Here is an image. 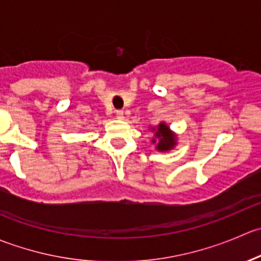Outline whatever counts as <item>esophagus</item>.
Instances as JSON below:
<instances>
[{
  "instance_id": "1",
  "label": "esophagus",
  "mask_w": 261,
  "mask_h": 261,
  "mask_svg": "<svg viewBox=\"0 0 261 261\" xmlns=\"http://www.w3.org/2000/svg\"><path fill=\"white\" fill-rule=\"evenodd\" d=\"M116 117H117L118 120H123V111H121V110L116 111Z\"/></svg>"
}]
</instances>
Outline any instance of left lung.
Returning a JSON list of instances; mask_svg holds the SVG:
<instances>
[{"label":"left lung","mask_w":261,"mask_h":261,"mask_svg":"<svg viewBox=\"0 0 261 261\" xmlns=\"http://www.w3.org/2000/svg\"><path fill=\"white\" fill-rule=\"evenodd\" d=\"M150 130L154 131L155 138L151 143L156 145L158 151H169L177 145V135L165 122H160L156 127H151Z\"/></svg>","instance_id":"8db88e82"}]
</instances>
